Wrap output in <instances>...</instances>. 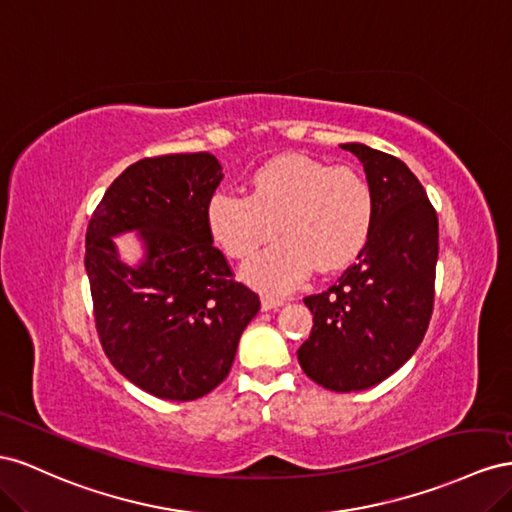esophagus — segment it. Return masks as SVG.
Masks as SVG:
<instances>
[{
    "instance_id": "obj_1",
    "label": "esophagus",
    "mask_w": 512,
    "mask_h": 512,
    "mask_svg": "<svg viewBox=\"0 0 512 512\" xmlns=\"http://www.w3.org/2000/svg\"><path fill=\"white\" fill-rule=\"evenodd\" d=\"M283 304H285L283 298H274V296L261 298V309H264V311H276V309H281Z\"/></svg>"
}]
</instances>
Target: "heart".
Instances as JSON below:
<instances>
[{"mask_svg":"<svg viewBox=\"0 0 512 512\" xmlns=\"http://www.w3.org/2000/svg\"><path fill=\"white\" fill-rule=\"evenodd\" d=\"M206 223L231 257L255 253L279 225L285 238L246 261L242 276L270 294H285L313 266L319 272L341 270L364 251L375 225V195L358 169L281 156L251 175V195L214 193Z\"/></svg>","mask_w":512,"mask_h":512,"instance_id":"heart-1","label":"heart"}]
</instances>
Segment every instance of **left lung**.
I'll return each instance as SVG.
<instances>
[{
  "mask_svg": "<svg viewBox=\"0 0 512 512\" xmlns=\"http://www.w3.org/2000/svg\"><path fill=\"white\" fill-rule=\"evenodd\" d=\"M375 195L373 233L337 285L306 296L313 330L298 349L302 371L334 392L384 382L412 358L433 313L437 214L403 160L343 143Z\"/></svg>",
  "mask_w": 512,
  "mask_h": 512,
  "instance_id": "obj_1",
  "label": "left lung"
}]
</instances>
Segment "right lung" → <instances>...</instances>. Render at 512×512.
<instances>
[{
  "mask_svg": "<svg viewBox=\"0 0 512 512\" xmlns=\"http://www.w3.org/2000/svg\"><path fill=\"white\" fill-rule=\"evenodd\" d=\"M223 180L208 152L143 158L113 180L85 236V270L107 358L128 382L169 401H193L229 375L259 296L233 281L212 246L206 206ZM135 230L139 267L112 238Z\"/></svg>",
  "mask_w": 512,
  "mask_h": 512,
  "instance_id": "1",
  "label": "right lung"
}]
</instances>
